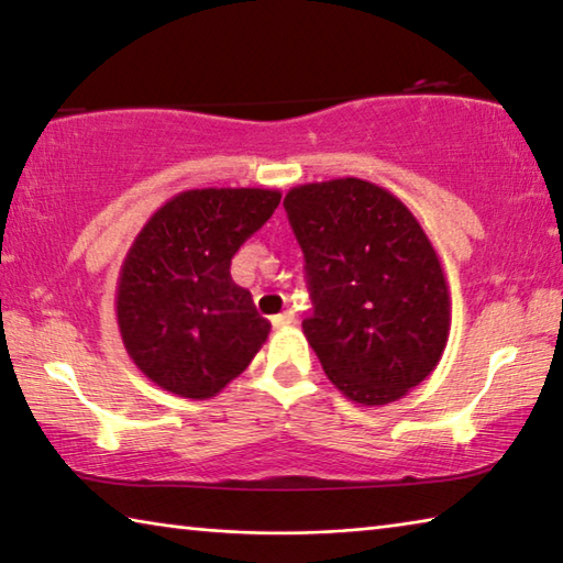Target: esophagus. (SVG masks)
Listing matches in <instances>:
<instances>
[{"mask_svg":"<svg viewBox=\"0 0 563 563\" xmlns=\"http://www.w3.org/2000/svg\"><path fill=\"white\" fill-rule=\"evenodd\" d=\"M294 311H284V314H276V317H272V327L274 329H287V327H291L294 324Z\"/></svg>","mask_w":563,"mask_h":563,"instance_id":"esophagus-1","label":"esophagus"}]
</instances>
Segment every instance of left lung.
Wrapping results in <instances>:
<instances>
[{
    "instance_id": "obj_1",
    "label": "left lung",
    "mask_w": 563,
    "mask_h": 563,
    "mask_svg": "<svg viewBox=\"0 0 563 563\" xmlns=\"http://www.w3.org/2000/svg\"><path fill=\"white\" fill-rule=\"evenodd\" d=\"M314 314L303 336L331 384L362 407L401 399L446 349L451 299L417 217L391 191L344 177L284 197Z\"/></svg>"
}]
</instances>
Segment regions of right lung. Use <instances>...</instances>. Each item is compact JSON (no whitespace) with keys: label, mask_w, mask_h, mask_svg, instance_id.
I'll return each instance as SVG.
<instances>
[{"label":"right lung","mask_w":563,"mask_h":563,"mask_svg":"<svg viewBox=\"0 0 563 563\" xmlns=\"http://www.w3.org/2000/svg\"><path fill=\"white\" fill-rule=\"evenodd\" d=\"M276 189H189L150 217L117 284V324L146 379L181 399H211L236 379L272 324L229 266L279 207Z\"/></svg>","instance_id":"right-lung-1"}]
</instances>
